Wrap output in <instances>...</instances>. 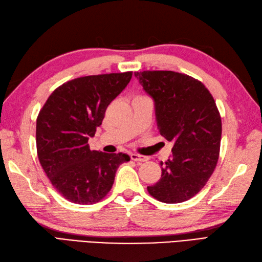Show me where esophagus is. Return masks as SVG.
<instances>
[{"label": "esophagus", "mask_w": 262, "mask_h": 262, "mask_svg": "<svg viewBox=\"0 0 262 262\" xmlns=\"http://www.w3.org/2000/svg\"><path fill=\"white\" fill-rule=\"evenodd\" d=\"M130 159L134 162H139V163H143L146 162L148 160V157L143 156V155H138V154H130Z\"/></svg>", "instance_id": "1"}]
</instances>
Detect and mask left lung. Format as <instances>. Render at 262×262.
<instances>
[{
  "label": "left lung",
  "mask_w": 262,
  "mask_h": 262,
  "mask_svg": "<svg viewBox=\"0 0 262 262\" xmlns=\"http://www.w3.org/2000/svg\"><path fill=\"white\" fill-rule=\"evenodd\" d=\"M155 102L161 135L173 142L172 156L161 162L162 175L147 186L164 203H181L202 190L220 155L222 121L209 89L198 79L167 70L135 72Z\"/></svg>",
  "instance_id": "8db88e82"
}]
</instances>
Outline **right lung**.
<instances>
[{
  "mask_svg": "<svg viewBox=\"0 0 262 262\" xmlns=\"http://www.w3.org/2000/svg\"><path fill=\"white\" fill-rule=\"evenodd\" d=\"M132 71L76 78L49 96L36 118V153L61 195L76 204H95L112 190L115 175L129 156L89 148L107 107L125 89Z\"/></svg>",
  "mask_w": 262,
  "mask_h": 262,
  "instance_id": "right-lung-1",
  "label": "right lung"
}]
</instances>
